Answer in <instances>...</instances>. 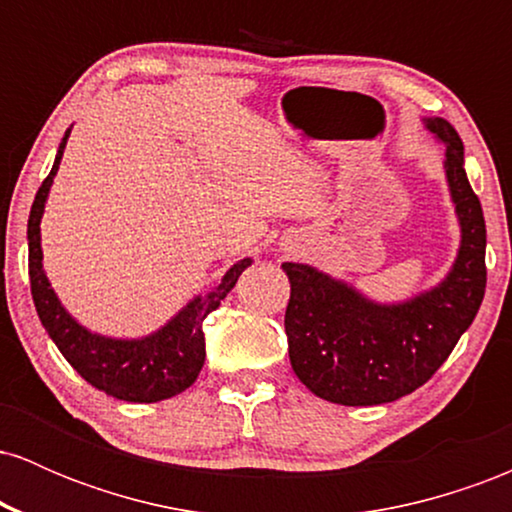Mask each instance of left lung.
I'll use <instances>...</instances> for the list:
<instances>
[{
    "label": "left lung",
    "mask_w": 512,
    "mask_h": 512,
    "mask_svg": "<svg viewBox=\"0 0 512 512\" xmlns=\"http://www.w3.org/2000/svg\"><path fill=\"white\" fill-rule=\"evenodd\" d=\"M424 127L445 144V180L460 223L445 279L407 301L378 303L310 264H281L291 281L284 317L291 368L327 402L373 407L411 395L443 366L484 301L486 223L464 173L462 139L443 117H424Z\"/></svg>",
    "instance_id": "1"
}]
</instances>
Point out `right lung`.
Masks as SVG:
<instances>
[{"instance_id": "right-lung-1", "label": "right lung", "mask_w": 512, "mask_h": 512, "mask_svg": "<svg viewBox=\"0 0 512 512\" xmlns=\"http://www.w3.org/2000/svg\"><path fill=\"white\" fill-rule=\"evenodd\" d=\"M69 132L72 127L64 132L50 175L40 185L31 216H28V274H31V293L40 322L76 373L96 390H103L105 395L139 404L161 402V399L180 395L195 383L204 366V356H207L202 332L204 317L219 308V303L236 286L238 276L250 267L252 260L245 257L233 264L214 289L192 298L166 325L146 337L117 339L88 330L76 317L69 315V310L57 298L43 269V248H40V221H43L52 180L60 170Z\"/></svg>"}]
</instances>
